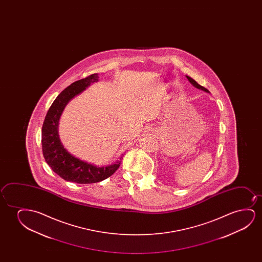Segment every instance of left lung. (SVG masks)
Segmentation results:
<instances>
[{"mask_svg":"<svg viewBox=\"0 0 262 262\" xmlns=\"http://www.w3.org/2000/svg\"><path fill=\"white\" fill-rule=\"evenodd\" d=\"M186 77L187 79H188V80H189V81H190V82L191 83V84H192V85H193L195 88H197V89H199V90H203V91H205V92H208V93H209V91H208V90H207L206 88L201 86L200 84H198V83L196 82V81H195L193 79H191V78L189 77V76H186Z\"/></svg>","mask_w":262,"mask_h":262,"instance_id":"left-lung-1","label":"left lung"}]
</instances>
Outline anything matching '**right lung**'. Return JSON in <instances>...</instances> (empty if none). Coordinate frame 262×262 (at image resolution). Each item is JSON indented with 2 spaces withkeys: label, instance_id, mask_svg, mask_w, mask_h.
I'll return each instance as SVG.
<instances>
[{
  "label": "right lung",
  "instance_id": "1",
  "mask_svg": "<svg viewBox=\"0 0 262 262\" xmlns=\"http://www.w3.org/2000/svg\"><path fill=\"white\" fill-rule=\"evenodd\" d=\"M98 78L97 73H95L67 86L55 98L45 118L42 127L43 158L52 170L65 181L77 183H98L114 174L122 163V157L113 165L100 167L82 161L65 149L58 134L59 120L66 104L91 84L97 82Z\"/></svg>",
  "mask_w": 262,
  "mask_h": 262
}]
</instances>
